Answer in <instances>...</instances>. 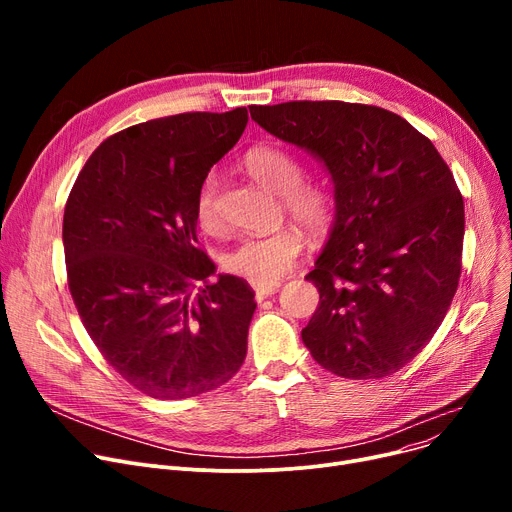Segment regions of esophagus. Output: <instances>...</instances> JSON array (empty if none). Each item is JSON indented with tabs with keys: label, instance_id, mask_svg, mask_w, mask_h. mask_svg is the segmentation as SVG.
Segmentation results:
<instances>
[{
	"label": "esophagus",
	"instance_id": "1",
	"mask_svg": "<svg viewBox=\"0 0 512 512\" xmlns=\"http://www.w3.org/2000/svg\"><path fill=\"white\" fill-rule=\"evenodd\" d=\"M278 288H280L278 282L276 284H255V297H257V301H263L265 297H270V294L278 292Z\"/></svg>",
	"mask_w": 512,
	"mask_h": 512
}]
</instances>
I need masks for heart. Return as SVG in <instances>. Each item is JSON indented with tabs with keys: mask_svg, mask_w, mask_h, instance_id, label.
<instances>
[{
	"mask_svg": "<svg viewBox=\"0 0 512 512\" xmlns=\"http://www.w3.org/2000/svg\"><path fill=\"white\" fill-rule=\"evenodd\" d=\"M242 166L267 191L280 195V203L290 218L313 236L326 234L334 222L336 201L330 188L321 182L303 180L301 161L290 151L274 145H259L242 157ZM218 178L209 174L195 199L197 222L207 232H218L222 222L215 209ZM305 247L299 228L284 226L263 236H245L232 245L222 263L234 276L253 284H276L297 263Z\"/></svg>",
	"mask_w": 512,
	"mask_h": 512,
	"instance_id": "b5f03b06",
	"label": "heart"
}]
</instances>
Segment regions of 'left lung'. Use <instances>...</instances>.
Returning a JSON list of instances; mask_svg holds the SVG:
<instances>
[{
	"label": "left lung",
	"mask_w": 512,
	"mask_h": 512,
	"mask_svg": "<svg viewBox=\"0 0 512 512\" xmlns=\"http://www.w3.org/2000/svg\"><path fill=\"white\" fill-rule=\"evenodd\" d=\"M249 112L334 182L330 238L305 276L319 290L301 334L311 357L348 380L396 373L432 340L459 286L465 207L450 168L384 107L288 101Z\"/></svg>",
	"instance_id": "8db88e82"
}]
</instances>
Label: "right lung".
<instances>
[{
    "label": "right lung",
    "instance_id": "1",
    "mask_svg": "<svg viewBox=\"0 0 512 512\" xmlns=\"http://www.w3.org/2000/svg\"><path fill=\"white\" fill-rule=\"evenodd\" d=\"M247 107L124 128L80 170L64 209L68 288L103 359L151 398L226 384L247 357L257 303L197 247L201 182L240 139Z\"/></svg>",
    "mask_w": 512,
    "mask_h": 512
}]
</instances>
